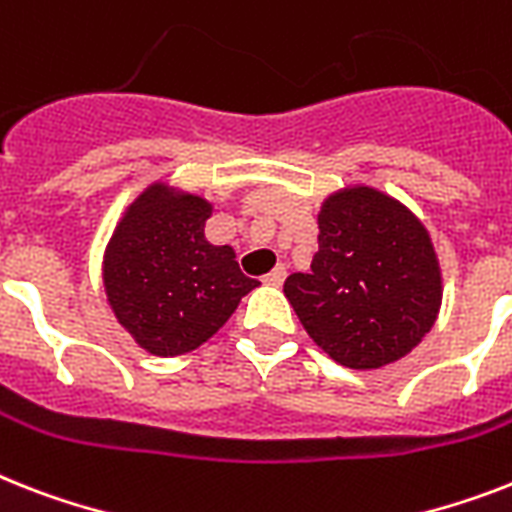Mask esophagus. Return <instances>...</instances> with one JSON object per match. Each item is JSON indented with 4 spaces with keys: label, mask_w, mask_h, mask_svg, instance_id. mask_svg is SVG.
Instances as JSON below:
<instances>
[{
    "label": "esophagus",
    "mask_w": 512,
    "mask_h": 512,
    "mask_svg": "<svg viewBox=\"0 0 512 512\" xmlns=\"http://www.w3.org/2000/svg\"><path fill=\"white\" fill-rule=\"evenodd\" d=\"M284 278H286V268H284V265H276V268L270 270V273H265L263 281L268 286H281V284H284Z\"/></svg>",
    "instance_id": "obj_1"
}]
</instances>
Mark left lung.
<instances>
[{
  "instance_id": "obj_1",
  "label": "left lung",
  "mask_w": 512,
  "mask_h": 512,
  "mask_svg": "<svg viewBox=\"0 0 512 512\" xmlns=\"http://www.w3.org/2000/svg\"><path fill=\"white\" fill-rule=\"evenodd\" d=\"M299 323L352 371L397 363L442 307V265L423 220L376 186L331 191L318 210V252L284 281Z\"/></svg>"
}]
</instances>
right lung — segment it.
I'll return each mask as SVG.
<instances>
[{
  "mask_svg": "<svg viewBox=\"0 0 512 512\" xmlns=\"http://www.w3.org/2000/svg\"><path fill=\"white\" fill-rule=\"evenodd\" d=\"M213 202L152 181L123 210L102 257V284L118 323L157 357L194 352L218 334L244 294L247 278L234 247L210 244Z\"/></svg>",
  "mask_w": 512,
  "mask_h": 512,
  "instance_id": "1",
  "label": "right lung"
}]
</instances>
